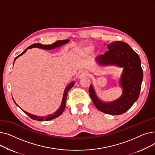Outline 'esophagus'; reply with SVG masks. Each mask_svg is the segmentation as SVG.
I'll use <instances>...</instances> for the list:
<instances>
[{"instance_id": "34e87169", "label": "esophagus", "mask_w": 155, "mask_h": 155, "mask_svg": "<svg viewBox=\"0 0 155 155\" xmlns=\"http://www.w3.org/2000/svg\"><path fill=\"white\" fill-rule=\"evenodd\" d=\"M88 75V71L87 70H82L80 71L78 74V77L79 78H82V77H85Z\"/></svg>"}]
</instances>
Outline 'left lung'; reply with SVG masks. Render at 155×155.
<instances>
[{"mask_svg": "<svg viewBox=\"0 0 155 155\" xmlns=\"http://www.w3.org/2000/svg\"><path fill=\"white\" fill-rule=\"evenodd\" d=\"M107 48L109 50L104 54L97 57L96 60L101 64H116L124 68L120 80L123 89V95L115 101L104 103L97 97L92 84L88 92L97 109L108 114L119 115L126 112L137 100L143 71L140 56L126 43L120 41H114L107 45Z\"/></svg>", "mask_w": 155, "mask_h": 155, "instance_id": "obj_1", "label": "left lung"}]
</instances>
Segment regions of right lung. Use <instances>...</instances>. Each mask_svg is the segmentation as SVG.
Wrapping results in <instances>:
<instances>
[{"label":"right lung","instance_id":"add662e5","mask_svg":"<svg viewBox=\"0 0 155 155\" xmlns=\"http://www.w3.org/2000/svg\"><path fill=\"white\" fill-rule=\"evenodd\" d=\"M69 41V40L68 39H65V40H61V41H56L55 43L51 44V45H42V44H39V43H35V44H32L30 46H29L28 48H27L25 50H24L21 54H20L19 55H18L17 57H15V58L14 59V62L15 61V60L17 59V58H18L19 56H21L22 54H24V53H25L26 51V50H28V49H30V48H41V49H44V50H52V49H54V48H56L58 46H60L65 43H67ZM73 85H74V82H71L70 83L67 87L66 88H65L64 90V94H63V100H62V102H61V105L60 107L59 108V109L57 110L54 114H53L52 115H48V117H39V116H34L32 114H31L24 111V113H26V114L30 117L32 119H34V120H39V121H43V120H51V119H53L57 117H58L59 116H60L61 114L63 113L64 108H65V104H66V101H67V94H68V91L70 90V89L72 88V87L73 86ZM15 104L17 105V104H16L15 102Z\"/></svg>","mask_w":155,"mask_h":155}]
</instances>
